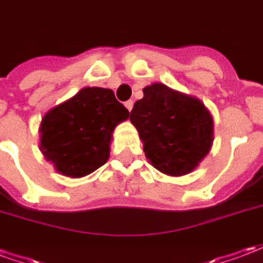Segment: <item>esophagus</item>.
I'll return each instance as SVG.
<instances>
[{
    "mask_svg": "<svg viewBox=\"0 0 263 263\" xmlns=\"http://www.w3.org/2000/svg\"><path fill=\"white\" fill-rule=\"evenodd\" d=\"M125 107L128 108V111H131L132 107H134V101H132V100H128L125 103Z\"/></svg>",
    "mask_w": 263,
    "mask_h": 263,
    "instance_id": "34e87169",
    "label": "esophagus"
}]
</instances>
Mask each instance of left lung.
<instances>
[{
	"label": "left lung",
	"mask_w": 263,
	"mask_h": 263,
	"mask_svg": "<svg viewBox=\"0 0 263 263\" xmlns=\"http://www.w3.org/2000/svg\"><path fill=\"white\" fill-rule=\"evenodd\" d=\"M129 120L142 139L145 156L169 176L193 172L214 139L213 117L204 104L162 83L143 88Z\"/></svg>",
	"instance_id": "left-lung-1"
}]
</instances>
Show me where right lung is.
<instances>
[{
	"label": "right lung",
	"mask_w": 263,
	"mask_h": 263,
	"mask_svg": "<svg viewBox=\"0 0 263 263\" xmlns=\"http://www.w3.org/2000/svg\"><path fill=\"white\" fill-rule=\"evenodd\" d=\"M128 117L112 90L84 87L45 114L39 148L62 175L87 176L108 160L114 128Z\"/></svg>",
	"instance_id": "right-lung-1"
}]
</instances>
